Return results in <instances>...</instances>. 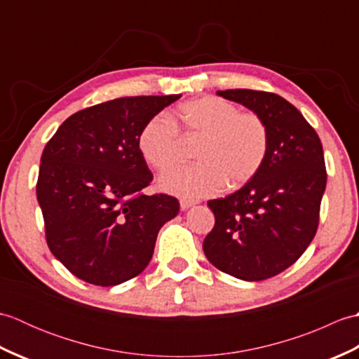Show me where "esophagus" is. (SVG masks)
Instances as JSON below:
<instances>
[{"mask_svg": "<svg viewBox=\"0 0 359 359\" xmlns=\"http://www.w3.org/2000/svg\"><path fill=\"white\" fill-rule=\"evenodd\" d=\"M194 203H196L194 201H188V199H180V208H182V210H188V208H191Z\"/></svg>", "mask_w": 359, "mask_h": 359, "instance_id": "obj_1", "label": "esophagus"}]
</instances>
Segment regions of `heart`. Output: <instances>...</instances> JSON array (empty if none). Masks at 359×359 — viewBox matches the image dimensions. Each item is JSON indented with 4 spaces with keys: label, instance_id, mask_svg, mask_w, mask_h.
Returning <instances> with one entry per match:
<instances>
[{
    "label": "heart",
    "instance_id": "heart-1",
    "mask_svg": "<svg viewBox=\"0 0 359 359\" xmlns=\"http://www.w3.org/2000/svg\"><path fill=\"white\" fill-rule=\"evenodd\" d=\"M179 129L201 139L196 148L199 163L166 172L160 187L188 199L212 196L226 184L230 188L248 184L269 156L270 131L259 114L241 112L234 103L207 95L180 104L174 120L158 114L142 128L137 140L140 154L157 171L180 162Z\"/></svg>",
    "mask_w": 359,
    "mask_h": 359
}]
</instances>
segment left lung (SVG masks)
I'll list each match as a JSON object with an SVG mask.
<instances>
[{
  "instance_id": "obj_1",
  "label": "left lung",
  "mask_w": 359,
  "mask_h": 359,
  "mask_svg": "<svg viewBox=\"0 0 359 359\" xmlns=\"http://www.w3.org/2000/svg\"><path fill=\"white\" fill-rule=\"evenodd\" d=\"M217 95L259 114L270 131L262 170L238 191L212 199L215 226L203 241L208 261L243 280H264L287 270L313 241L327 184L323 143L292 103L253 89Z\"/></svg>"
}]
</instances>
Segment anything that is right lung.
I'll return each mask as SVG.
<instances>
[{
  "label": "right lung",
  "mask_w": 359,
  "mask_h": 359,
  "mask_svg": "<svg viewBox=\"0 0 359 359\" xmlns=\"http://www.w3.org/2000/svg\"><path fill=\"white\" fill-rule=\"evenodd\" d=\"M123 97L66 118L41 154L36 199L46 242L74 276L112 287L149 264L158 230L179 201L143 194L152 172L139 149L149 118L180 98Z\"/></svg>",
  "instance_id": "right-lung-1"
}]
</instances>
